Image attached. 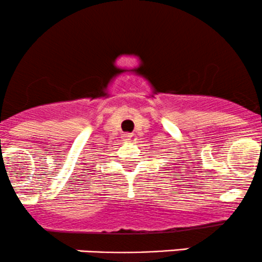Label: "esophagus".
<instances>
[{"label":"esophagus","mask_w":262,"mask_h":262,"mask_svg":"<svg viewBox=\"0 0 262 262\" xmlns=\"http://www.w3.org/2000/svg\"><path fill=\"white\" fill-rule=\"evenodd\" d=\"M124 141H125V143H129V144L133 143V134L125 133L124 134Z\"/></svg>","instance_id":"esophagus-1"}]
</instances>
